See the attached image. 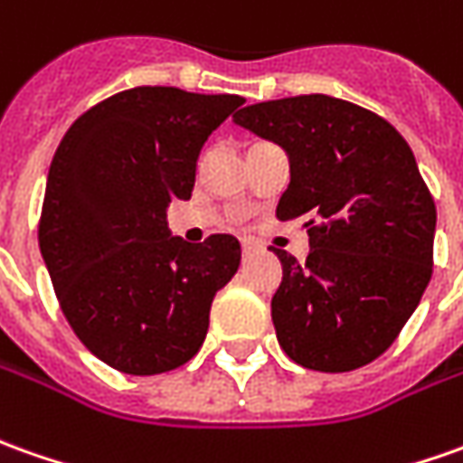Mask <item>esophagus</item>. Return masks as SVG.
<instances>
[{"label":"esophagus","instance_id":"esophagus-1","mask_svg":"<svg viewBox=\"0 0 463 463\" xmlns=\"http://www.w3.org/2000/svg\"><path fill=\"white\" fill-rule=\"evenodd\" d=\"M256 248H258V245L253 243V241H243V253H245V256H248V253H253Z\"/></svg>","mask_w":463,"mask_h":463}]
</instances>
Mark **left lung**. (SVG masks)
I'll return each mask as SVG.
<instances>
[{
	"label": "left lung",
	"mask_w": 463,
	"mask_h": 463,
	"mask_svg": "<svg viewBox=\"0 0 463 463\" xmlns=\"http://www.w3.org/2000/svg\"><path fill=\"white\" fill-rule=\"evenodd\" d=\"M232 121L288 154L276 218H304L309 256L273 248L281 350L301 367L350 373L401 335L433 273L436 205L408 141L377 113L322 93L245 106Z\"/></svg>",
	"instance_id": "left-lung-1"
}]
</instances>
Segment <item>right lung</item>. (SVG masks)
Listing matches in <instances>:
<instances>
[{
    "instance_id": "obj_1",
    "label": "right lung",
    "mask_w": 463,
    "mask_h": 463,
    "mask_svg": "<svg viewBox=\"0 0 463 463\" xmlns=\"http://www.w3.org/2000/svg\"><path fill=\"white\" fill-rule=\"evenodd\" d=\"M241 103L139 86L100 100L60 141L40 250L68 324L113 370L159 375L205 342L241 243L225 232L187 243L169 232L166 207L190 200L207 137Z\"/></svg>"
}]
</instances>
